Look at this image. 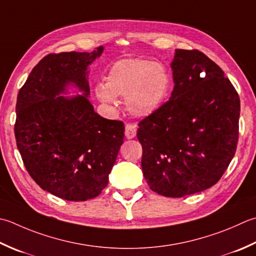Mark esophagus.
Returning a JSON list of instances; mask_svg holds the SVG:
<instances>
[{
    "mask_svg": "<svg viewBox=\"0 0 256 256\" xmlns=\"http://www.w3.org/2000/svg\"><path fill=\"white\" fill-rule=\"evenodd\" d=\"M138 128L135 124H126L125 125V136L128 138H133L136 136Z\"/></svg>",
    "mask_w": 256,
    "mask_h": 256,
    "instance_id": "1",
    "label": "esophagus"
}]
</instances>
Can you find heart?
Returning a JSON list of instances; mask_svg holds the SVG:
<instances>
[{
	"instance_id": "heart-1",
	"label": "heart",
	"mask_w": 256,
	"mask_h": 256,
	"mask_svg": "<svg viewBox=\"0 0 256 256\" xmlns=\"http://www.w3.org/2000/svg\"><path fill=\"white\" fill-rule=\"evenodd\" d=\"M171 88V75L161 63L148 60H122L110 68L106 83H98L95 93L100 101L116 104L125 98L128 111L144 118L162 106Z\"/></svg>"
}]
</instances>
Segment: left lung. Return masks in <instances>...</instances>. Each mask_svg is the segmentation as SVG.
Here are the masks:
<instances>
[{
    "label": "left lung",
    "instance_id": "left-lung-1",
    "mask_svg": "<svg viewBox=\"0 0 256 256\" xmlns=\"http://www.w3.org/2000/svg\"><path fill=\"white\" fill-rule=\"evenodd\" d=\"M168 101L138 123L150 188L182 198L213 186L236 151L240 98L216 63L198 50H176Z\"/></svg>",
    "mask_w": 256,
    "mask_h": 256
}]
</instances>
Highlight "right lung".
Segmentation results:
<instances>
[{
  "label": "right lung",
  "instance_id": "right-lung-1",
  "mask_svg": "<svg viewBox=\"0 0 256 256\" xmlns=\"http://www.w3.org/2000/svg\"><path fill=\"white\" fill-rule=\"evenodd\" d=\"M102 51L48 54L18 94L14 133L24 166L40 188L68 201L102 193L123 143L124 123L100 116L88 98L86 68ZM71 82L84 95L58 97Z\"/></svg>",
  "mask_w": 256,
  "mask_h": 256
}]
</instances>
